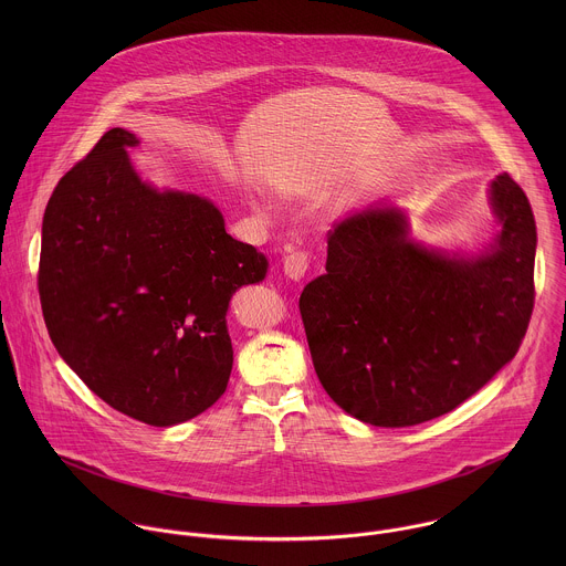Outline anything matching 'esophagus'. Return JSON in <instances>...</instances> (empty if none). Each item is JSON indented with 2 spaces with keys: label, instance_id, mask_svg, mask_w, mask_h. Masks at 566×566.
Wrapping results in <instances>:
<instances>
[{
  "label": "esophagus",
  "instance_id": "34e87169",
  "mask_svg": "<svg viewBox=\"0 0 566 566\" xmlns=\"http://www.w3.org/2000/svg\"><path fill=\"white\" fill-rule=\"evenodd\" d=\"M283 272H285L292 281L305 279V274L310 272V254L303 252V250L287 252L285 259H283Z\"/></svg>",
  "mask_w": 566,
  "mask_h": 566
}]
</instances>
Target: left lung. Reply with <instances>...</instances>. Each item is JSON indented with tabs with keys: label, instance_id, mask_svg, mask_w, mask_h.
Returning a JSON list of instances; mask_svg holds the SVG:
<instances>
[{
	"label": "left lung",
	"instance_id": "8db88e82",
	"mask_svg": "<svg viewBox=\"0 0 566 566\" xmlns=\"http://www.w3.org/2000/svg\"><path fill=\"white\" fill-rule=\"evenodd\" d=\"M501 227L478 254L409 240L390 205L353 213L326 235V272L298 307L316 375L346 413L411 427L471 399L516 355L534 310L536 222L527 196L490 182Z\"/></svg>",
	"mask_w": 566,
	"mask_h": 566
}]
</instances>
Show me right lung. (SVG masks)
<instances>
[{
    "instance_id": "add662e5",
    "label": "right lung",
    "mask_w": 566,
    "mask_h": 566,
    "mask_svg": "<svg viewBox=\"0 0 566 566\" xmlns=\"http://www.w3.org/2000/svg\"><path fill=\"white\" fill-rule=\"evenodd\" d=\"M137 144L111 128L59 180L43 216L39 296L59 355L91 392L171 427L224 395L229 303L265 279L268 259L227 233L211 200L144 182L126 153Z\"/></svg>"
}]
</instances>
